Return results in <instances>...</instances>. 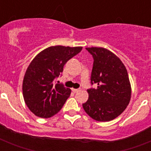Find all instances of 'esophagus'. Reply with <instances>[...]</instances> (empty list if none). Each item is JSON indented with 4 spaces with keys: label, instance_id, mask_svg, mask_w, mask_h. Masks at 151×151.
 Here are the masks:
<instances>
[{
    "label": "esophagus",
    "instance_id": "obj_1",
    "mask_svg": "<svg viewBox=\"0 0 151 151\" xmlns=\"http://www.w3.org/2000/svg\"><path fill=\"white\" fill-rule=\"evenodd\" d=\"M72 91L73 92H78L79 91H81V88H72Z\"/></svg>",
    "mask_w": 151,
    "mask_h": 151
}]
</instances>
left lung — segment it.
<instances>
[{
    "label": "left lung",
    "instance_id": "obj_1",
    "mask_svg": "<svg viewBox=\"0 0 151 151\" xmlns=\"http://www.w3.org/2000/svg\"><path fill=\"white\" fill-rule=\"evenodd\" d=\"M94 59L91 84L96 88L88 89V99L83 108L92 119L110 122L118 117L129 105L131 85L128 72L121 59L104 48H86Z\"/></svg>",
    "mask_w": 151,
    "mask_h": 151
}]
</instances>
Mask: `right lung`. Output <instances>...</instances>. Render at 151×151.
Masks as SVG:
<instances>
[{"label": "right lung", "mask_w": 151, "mask_h": 151, "mask_svg": "<svg viewBox=\"0 0 151 151\" xmlns=\"http://www.w3.org/2000/svg\"><path fill=\"white\" fill-rule=\"evenodd\" d=\"M82 50V47L52 46L41 51L28 66L22 82L25 103L37 117L48 118L61 110L71 90L54 80L64 65Z\"/></svg>", "instance_id": "add662e5"}]
</instances>
